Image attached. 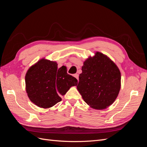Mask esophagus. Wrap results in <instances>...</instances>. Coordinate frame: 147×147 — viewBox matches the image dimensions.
Wrapping results in <instances>:
<instances>
[{
    "label": "esophagus",
    "instance_id": "esophagus-1",
    "mask_svg": "<svg viewBox=\"0 0 147 147\" xmlns=\"http://www.w3.org/2000/svg\"><path fill=\"white\" fill-rule=\"evenodd\" d=\"M74 77L76 78L78 80V74H74Z\"/></svg>",
    "mask_w": 147,
    "mask_h": 147
}]
</instances>
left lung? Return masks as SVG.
I'll list each match as a JSON object with an SVG mask.
<instances>
[{"label":"left lung","mask_w":147,"mask_h":147,"mask_svg":"<svg viewBox=\"0 0 147 147\" xmlns=\"http://www.w3.org/2000/svg\"><path fill=\"white\" fill-rule=\"evenodd\" d=\"M77 86L84 101L101 110L112 105L121 88V73L109 57L96 52L84 62Z\"/></svg>","instance_id":"left-lung-1"}]
</instances>
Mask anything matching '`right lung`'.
Returning a JSON list of instances; mask_svg holds the SVG:
<instances>
[{"instance_id": "obj_1", "label": "right lung", "mask_w": 147, "mask_h": 147, "mask_svg": "<svg viewBox=\"0 0 147 147\" xmlns=\"http://www.w3.org/2000/svg\"><path fill=\"white\" fill-rule=\"evenodd\" d=\"M25 82L30 101L43 109L51 107L61 101V96L78 83L76 78L67 73L65 66L57 69L56 62L44 58L29 69Z\"/></svg>"}]
</instances>
